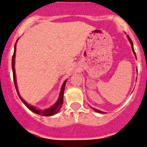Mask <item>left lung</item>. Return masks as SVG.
Returning <instances> with one entry per match:
<instances>
[{
    "label": "left lung",
    "instance_id": "8db88e82",
    "mask_svg": "<svg viewBox=\"0 0 147 147\" xmlns=\"http://www.w3.org/2000/svg\"><path fill=\"white\" fill-rule=\"evenodd\" d=\"M127 38H128L129 41L130 42V43H131V45L132 51H133L134 53L135 54V56H136V53H135V51H134V45H133V42H132V40H131V38H129V35H127ZM93 109H94V110L95 111V112H98V113H102H102H104V112H101V111H100V110H98V109H95V108H93Z\"/></svg>",
    "mask_w": 147,
    "mask_h": 147
}]
</instances>
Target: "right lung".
Returning <instances> with one entry per match:
<instances>
[{
  "instance_id": "right-lung-1",
  "label": "right lung",
  "mask_w": 147,
  "mask_h": 147,
  "mask_svg": "<svg viewBox=\"0 0 147 147\" xmlns=\"http://www.w3.org/2000/svg\"><path fill=\"white\" fill-rule=\"evenodd\" d=\"M19 39V38H18ZM17 40V41H18ZM16 41V42H17ZM16 42L15 45H14V52H13V57H12V61H11V66H12V70H13V81H14V85H15L16 87V90L18 94L19 97H20V100H22L23 103L26 106V107H28L30 110H31L32 112H33L35 114H39V115H42V116H53V115L55 114L56 113H57L59 111V109H61V106L63 105V92H64V89H65V86H66V83L67 80H66L63 82V84L61 86V92H60L59 94V98H58L57 101L55 105L53 106L50 107L49 109H44V110H40V109H38L35 108V107H33V106L30 105L29 104H28L25 100H24L22 97L20 96V94H19L18 90V87H17V84H16V74H15V68H14V63H15V55H16Z\"/></svg>"
}]
</instances>
